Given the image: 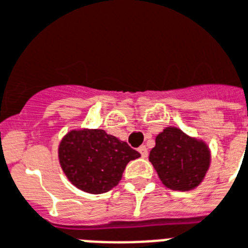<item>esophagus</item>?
<instances>
[{
    "mask_svg": "<svg viewBox=\"0 0 248 248\" xmlns=\"http://www.w3.org/2000/svg\"><path fill=\"white\" fill-rule=\"evenodd\" d=\"M138 151H140V154H141L142 158H147V149H146V146H140L138 147Z\"/></svg>",
    "mask_w": 248,
    "mask_h": 248,
    "instance_id": "obj_1",
    "label": "esophagus"
}]
</instances>
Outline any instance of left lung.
<instances>
[{"label": "left lung", "instance_id": "obj_1", "mask_svg": "<svg viewBox=\"0 0 248 248\" xmlns=\"http://www.w3.org/2000/svg\"><path fill=\"white\" fill-rule=\"evenodd\" d=\"M149 160L166 187L190 191L206 177L211 150L203 140L191 137L176 126H167L155 137Z\"/></svg>", "mask_w": 248, "mask_h": 248}]
</instances>
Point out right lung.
Returning a JSON list of instances; mask_svg holds the SVG:
<instances>
[{"label": "right lung", "mask_w": 248, "mask_h": 248, "mask_svg": "<svg viewBox=\"0 0 248 248\" xmlns=\"http://www.w3.org/2000/svg\"><path fill=\"white\" fill-rule=\"evenodd\" d=\"M141 155L103 129H71L59 142L58 160L68 181L89 194L107 193L122 180L130 160Z\"/></svg>", "instance_id": "right-lung-1"}]
</instances>
